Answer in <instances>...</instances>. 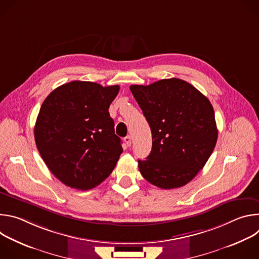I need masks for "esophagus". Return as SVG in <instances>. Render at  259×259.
Listing matches in <instances>:
<instances>
[{"label": "esophagus", "mask_w": 259, "mask_h": 259, "mask_svg": "<svg viewBox=\"0 0 259 259\" xmlns=\"http://www.w3.org/2000/svg\"><path fill=\"white\" fill-rule=\"evenodd\" d=\"M124 141L126 142L127 146H130V145H131V136H130V135H127V136L124 138Z\"/></svg>", "instance_id": "esophagus-1"}]
</instances>
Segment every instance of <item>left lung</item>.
<instances>
[{"label":"left lung","mask_w":259,"mask_h":259,"mask_svg":"<svg viewBox=\"0 0 259 259\" xmlns=\"http://www.w3.org/2000/svg\"><path fill=\"white\" fill-rule=\"evenodd\" d=\"M130 90L153 137L151 154L138 160L141 175L164 190L183 187L215 147L218 131L212 104L193 85L176 78L132 85Z\"/></svg>","instance_id":"obj_1"}]
</instances>
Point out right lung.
Wrapping results in <instances>:
<instances>
[{"instance_id": "obj_1", "label": "right lung", "mask_w": 259, "mask_h": 259, "mask_svg": "<svg viewBox=\"0 0 259 259\" xmlns=\"http://www.w3.org/2000/svg\"><path fill=\"white\" fill-rule=\"evenodd\" d=\"M120 86L72 81L44 100L34 125L38 151L53 175L81 191L100 184L123 152L108 107Z\"/></svg>"}]
</instances>
